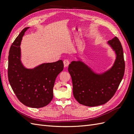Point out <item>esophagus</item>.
<instances>
[{
    "instance_id": "34e87169",
    "label": "esophagus",
    "mask_w": 134,
    "mask_h": 134,
    "mask_svg": "<svg viewBox=\"0 0 134 134\" xmlns=\"http://www.w3.org/2000/svg\"><path fill=\"white\" fill-rule=\"evenodd\" d=\"M69 64H70V62L68 60L66 59V60H64V66L65 67L68 66V65H69Z\"/></svg>"
}]
</instances>
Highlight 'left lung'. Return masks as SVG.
Masks as SVG:
<instances>
[{"label": "left lung", "instance_id": "left-lung-1", "mask_svg": "<svg viewBox=\"0 0 134 134\" xmlns=\"http://www.w3.org/2000/svg\"><path fill=\"white\" fill-rule=\"evenodd\" d=\"M108 43L115 51L117 57L112 68L104 74L94 73L80 61L72 62L69 65L73 95L81 104L94 107L107 103L115 94L123 78L125 64L121 43L117 37Z\"/></svg>", "mask_w": 134, "mask_h": 134}]
</instances>
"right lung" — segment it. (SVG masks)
Instances as JSON below:
<instances>
[{
  "label": "right lung",
  "instance_id": "add662e5",
  "mask_svg": "<svg viewBox=\"0 0 134 134\" xmlns=\"http://www.w3.org/2000/svg\"><path fill=\"white\" fill-rule=\"evenodd\" d=\"M25 28L10 46L8 56V76L10 86L19 100L31 108L47 106L53 98V88L56 77L63 70L62 60L44 63L33 69L23 66L20 44Z\"/></svg>",
  "mask_w": 134,
  "mask_h": 134
}]
</instances>
